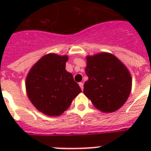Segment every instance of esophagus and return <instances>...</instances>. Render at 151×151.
I'll list each match as a JSON object with an SVG mask.
<instances>
[{
	"mask_svg": "<svg viewBox=\"0 0 151 151\" xmlns=\"http://www.w3.org/2000/svg\"><path fill=\"white\" fill-rule=\"evenodd\" d=\"M79 85H80L81 88V90L83 91V89H84V84H83L82 82H80L79 83Z\"/></svg>",
	"mask_w": 151,
	"mask_h": 151,
	"instance_id": "obj_1",
	"label": "esophagus"
}]
</instances>
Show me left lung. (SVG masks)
<instances>
[{
	"label": "left lung",
	"instance_id": "obj_1",
	"mask_svg": "<svg viewBox=\"0 0 151 151\" xmlns=\"http://www.w3.org/2000/svg\"><path fill=\"white\" fill-rule=\"evenodd\" d=\"M88 80L84 94L102 112L112 113L122 107L132 89V77L126 66L114 55L101 52L86 57Z\"/></svg>",
	"mask_w": 151,
	"mask_h": 151
}]
</instances>
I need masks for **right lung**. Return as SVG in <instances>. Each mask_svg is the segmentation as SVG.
Instances as JSON below:
<instances>
[{
  "instance_id": "add662e5",
  "label": "right lung",
  "mask_w": 151,
  "mask_h": 151,
  "mask_svg": "<svg viewBox=\"0 0 151 151\" xmlns=\"http://www.w3.org/2000/svg\"><path fill=\"white\" fill-rule=\"evenodd\" d=\"M67 55L48 54L39 59L28 73L26 89L35 107L48 116H59L81 92L72 73L66 70Z\"/></svg>"
}]
</instances>
